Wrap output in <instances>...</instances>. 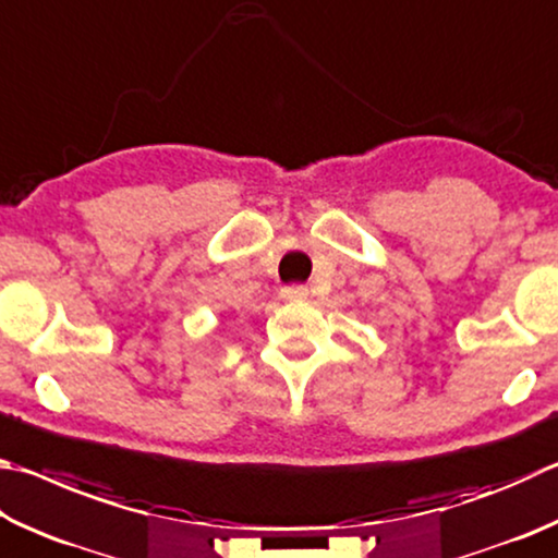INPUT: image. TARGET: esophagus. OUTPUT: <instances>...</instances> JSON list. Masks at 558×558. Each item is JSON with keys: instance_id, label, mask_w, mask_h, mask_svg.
Masks as SVG:
<instances>
[{"instance_id": "esophagus-1", "label": "esophagus", "mask_w": 558, "mask_h": 558, "mask_svg": "<svg viewBox=\"0 0 558 558\" xmlns=\"http://www.w3.org/2000/svg\"><path fill=\"white\" fill-rule=\"evenodd\" d=\"M307 288L300 286V282H292V286H286L280 290L282 300H290V302H298V300H305L307 298Z\"/></svg>"}]
</instances>
